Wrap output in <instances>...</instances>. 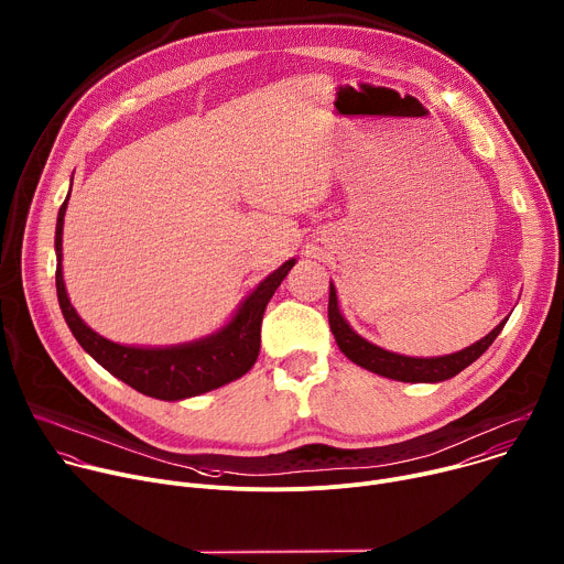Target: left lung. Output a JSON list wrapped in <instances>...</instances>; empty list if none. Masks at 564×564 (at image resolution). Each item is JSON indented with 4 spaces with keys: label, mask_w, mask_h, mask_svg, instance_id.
<instances>
[{
    "label": "left lung",
    "mask_w": 564,
    "mask_h": 564,
    "mask_svg": "<svg viewBox=\"0 0 564 564\" xmlns=\"http://www.w3.org/2000/svg\"><path fill=\"white\" fill-rule=\"evenodd\" d=\"M328 324L330 330L335 335V343L340 347V351L356 365L391 378V380H400V382H442L458 376L463 369H467L471 362H476L498 337V333L502 330V326L507 324V319H502L489 335H485L480 343L452 354V356H442V358H406V356H398V354H389L371 343H367L365 337H360L349 324L347 319L340 315V308H337V295H335V286L330 284V293H328Z\"/></svg>",
    "instance_id": "1"
}]
</instances>
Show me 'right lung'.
Listing matches in <instances>:
<instances>
[{"label": "right lung", "instance_id": "add662e5", "mask_svg": "<svg viewBox=\"0 0 564 564\" xmlns=\"http://www.w3.org/2000/svg\"><path fill=\"white\" fill-rule=\"evenodd\" d=\"M66 204L68 197L59 206L55 229L57 300L75 340L86 354L93 356L95 362H99L108 373L120 378L135 391L158 400H182L206 393L242 378L256 365L260 354V328L264 308L273 297L275 289L293 269L295 260L284 262L275 273L260 282V286L242 302L236 317L215 335L191 345L166 349L122 347L106 340V337L86 326L66 295L62 275V229Z\"/></svg>", "mask_w": 564, "mask_h": 564}]
</instances>
